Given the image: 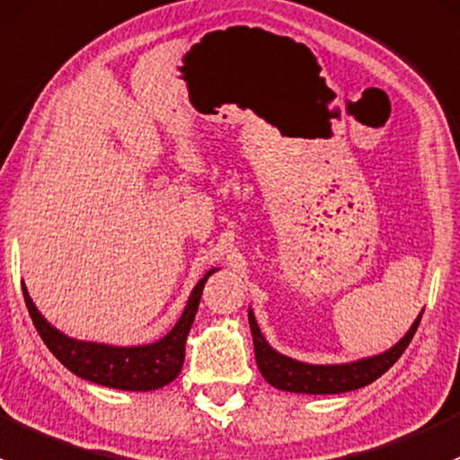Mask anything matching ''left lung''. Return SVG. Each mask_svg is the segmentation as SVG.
<instances>
[{
  "label": "left lung",
  "mask_w": 460,
  "mask_h": 460,
  "mask_svg": "<svg viewBox=\"0 0 460 460\" xmlns=\"http://www.w3.org/2000/svg\"><path fill=\"white\" fill-rule=\"evenodd\" d=\"M420 312L411 328L407 330L403 339L390 349L374 357L358 358L352 363H328V366H314V363H303L296 358L286 357L277 352L272 345L265 341V336L259 330L257 319H254L252 307H248V323L252 330L254 341V357L257 366L261 370L263 378L272 387L283 392H296V394H341V392H352L358 387H366L376 381L381 374H385L401 358L405 348L410 345L411 336L420 323Z\"/></svg>",
  "instance_id": "left-lung-1"
}]
</instances>
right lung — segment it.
Wrapping results in <instances>:
<instances>
[{"instance_id": "add662e5", "label": "right lung", "mask_w": 460, "mask_h": 460, "mask_svg": "<svg viewBox=\"0 0 460 460\" xmlns=\"http://www.w3.org/2000/svg\"><path fill=\"white\" fill-rule=\"evenodd\" d=\"M217 270L219 268L208 270L199 279L195 290L188 296L183 314L179 316V321L168 334L161 336L155 343L124 345V348L121 345L97 343V341H79L59 332L37 310L23 283L22 290L28 314H31L37 332H40L46 348L55 354L61 366L90 383H97V385L128 392H150L172 383L181 372L183 357H186V339L199 310L203 286H206L208 277L215 274Z\"/></svg>"}]
</instances>
